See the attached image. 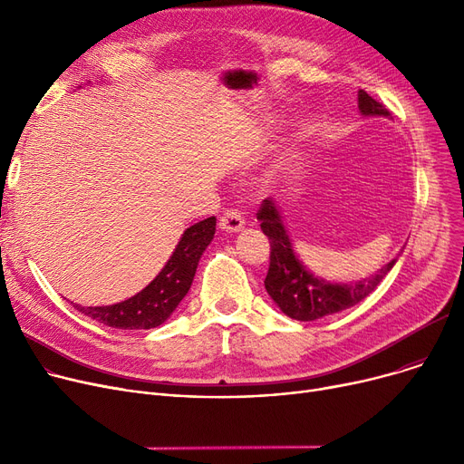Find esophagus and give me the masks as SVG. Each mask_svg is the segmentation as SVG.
Returning <instances> with one entry per match:
<instances>
[{
	"label": "esophagus",
	"instance_id": "obj_1",
	"mask_svg": "<svg viewBox=\"0 0 464 464\" xmlns=\"http://www.w3.org/2000/svg\"><path fill=\"white\" fill-rule=\"evenodd\" d=\"M245 224H246L245 216H242V212L237 210V208L226 210V212L222 214V218H219V229H224V231H227V233H237V231H240L242 227H245Z\"/></svg>",
	"mask_w": 464,
	"mask_h": 464
}]
</instances>
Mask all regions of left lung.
<instances>
[{
  "instance_id": "obj_1",
  "label": "left lung",
  "mask_w": 464,
  "mask_h": 464,
  "mask_svg": "<svg viewBox=\"0 0 464 464\" xmlns=\"http://www.w3.org/2000/svg\"><path fill=\"white\" fill-rule=\"evenodd\" d=\"M359 111L364 116H389V111L364 90H359ZM257 219L261 222V231L271 242V263L265 278L266 294L273 297L285 315L299 322H314L357 304L372 294L397 261V257L392 259L378 275L367 280L355 284H331L312 276L301 265L271 198L261 201Z\"/></svg>"
}]
</instances>
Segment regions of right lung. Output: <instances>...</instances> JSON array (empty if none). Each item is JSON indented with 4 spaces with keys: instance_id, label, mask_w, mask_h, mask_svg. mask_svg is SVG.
Instances as JSON below:
<instances>
[{
    "instance_id": "add662e5",
    "label": "right lung",
    "mask_w": 464,
    "mask_h": 464,
    "mask_svg": "<svg viewBox=\"0 0 464 464\" xmlns=\"http://www.w3.org/2000/svg\"><path fill=\"white\" fill-rule=\"evenodd\" d=\"M214 231V216L188 227L161 273L135 297L112 306H72L88 318L114 329H152L161 325L188 294Z\"/></svg>"
}]
</instances>
